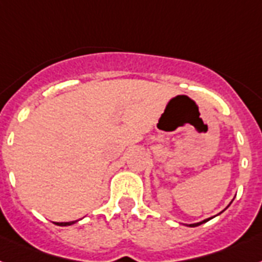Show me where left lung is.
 Segmentation results:
<instances>
[{"label":"left lung","instance_id":"left-lung-1","mask_svg":"<svg viewBox=\"0 0 262 262\" xmlns=\"http://www.w3.org/2000/svg\"><path fill=\"white\" fill-rule=\"evenodd\" d=\"M209 220H211V218H207V220H204V221H202V222H196V224H190L189 226H191V228H194V226H200L201 224H204V222L209 221Z\"/></svg>","mask_w":262,"mask_h":262}]
</instances>
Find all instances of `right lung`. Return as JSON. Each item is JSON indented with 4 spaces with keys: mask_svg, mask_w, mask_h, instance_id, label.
Instances as JSON below:
<instances>
[{
    "mask_svg": "<svg viewBox=\"0 0 262 262\" xmlns=\"http://www.w3.org/2000/svg\"><path fill=\"white\" fill-rule=\"evenodd\" d=\"M76 221H72V222H55L56 225H58V226H69V225H73Z\"/></svg>",
    "mask_w": 262,
    "mask_h": 262,
    "instance_id": "right-lung-1",
    "label": "right lung"
}]
</instances>
